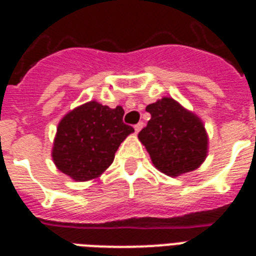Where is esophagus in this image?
<instances>
[{
	"mask_svg": "<svg viewBox=\"0 0 256 256\" xmlns=\"http://www.w3.org/2000/svg\"><path fill=\"white\" fill-rule=\"evenodd\" d=\"M144 128V124L142 122H140V124H136V126H134V130H136V132H140V128Z\"/></svg>",
	"mask_w": 256,
	"mask_h": 256,
	"instance_id": "obj_1",
	"label": "esophagus"
}]
</instances>
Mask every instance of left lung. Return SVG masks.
I'll list each match as a JSON object with an SVG mask.
<instances>
[{
	"instance_id": "left-lung-1",
	"label": "left lung",
	"mask_w": 256,
	"mask_h": 256,
	"mask_svg": "<svg viewBox=\"0 0 256 256\" xmlns=\"http://www.w3.org/2000/svg\"><path fill=\"white\" fill-rule=\"evenodd\" d=\"M152 114L138 134L156 170L179 176L198 168L208 152V136L202 120L171 96L146 106Z\"/></svg>"
}]
</instances>
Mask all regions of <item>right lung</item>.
Wrapping results in <instances>:
<instances>
[{"label": "right lung", "instance_id": "obj_1", "mask_svg": "<svg viewBox=\"0 0 256 256\" xmlns=\"http://www.w3.org/2000/svg\"><path fill=\"white\" fill-rule=\"evenodd\" d=\"M124 108L90 100L70 110L58 124L52 158L58 170L86 182L98 178L112 164L120 144L134 128L124 124Z\"/></svg>", "mask_w": 256, "mask_h": 256}]
</instances>
